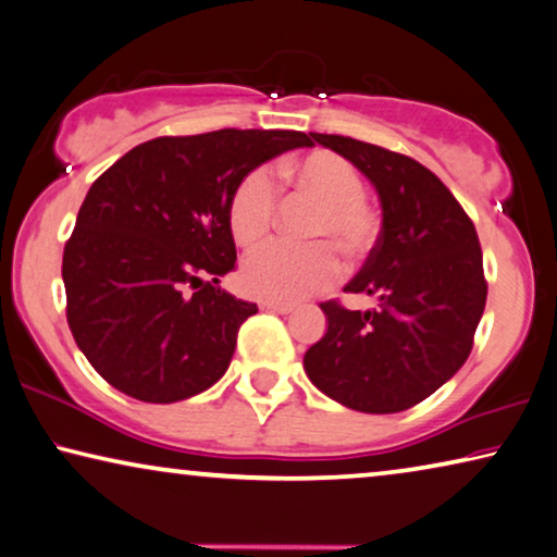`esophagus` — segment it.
Listing matches in <instances>:
<instances>
[{
	"instance_id": "obj_1",
	"label": "esophagus",
	"mask_w": 557,
	"mask_h": 557,
	"mask_svg": "<svg viewBox=\"0 0 557 557\" xmlns=\"http://www.w3.org/2000/svg\"><path fill=\"white\" fill-rule=\"evenodd\" d=\"M260 307H262V310H270V312H277V314L295 312V305H289V302H270V300H264V302H260Z\"/></svg>"
}]
</instances>
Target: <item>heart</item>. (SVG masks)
<instances>
[{"mask_svg":"<svg viewBox=\"0 0 557 557\" xmlns=\"http://www.w3.org/2000/svg\"><path fill=\"white\" fill-rule=\"evenodd\" d=\"M282 180L320 199V210L307 227L312 245L272 243L247 257L239 272L243 289L270 302H297L320 293L339 277V255L352 264L375 250L380 222L364 202V180L350 160L318 149L280 164ZM277 189L270 172L255 168L237 182L227 202V222L239 245L262 243L275 225Z\"/></svg>","mask_w":557,"mask_h":557,"instance_id":"heart-1","label":"heart"}]
</instances>
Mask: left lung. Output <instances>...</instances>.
I'll list each match as a JSON object with an SVG mask.
<instances>
[{"instance_id":"8db88e82","label":"left lung","mask_w":557,"mask_h":557,"mask_svg":"<svg viewBox=\"0 0 557 557\" xmlns=\"http://www.w3.org/2000/svg\"><path fill=\"white\" fill-rule=\"evenodd\" d=\"M314 143L350 160L380 195L383 230L345 293L375 307L322 302L327 332L305 372L332 400L360 412H400L462 368L487 300L475 225L435 172L412 157L343 135Z\"/></svg>"}]
</instances>
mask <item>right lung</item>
I'll return each mask as SVG.
<instances>
[{
    "label": "right lung",
    "mask_w": 557,
    "mask_h": 557,
    "mask_svg": "<svg viewBox=\"0 0 557 557\" xmlns=\"http://www.w3.org/2000/svg\"><path fill=\"white\" fill-rule=\"evenodd\" d=\"M289 129L157 137L99 174L64 245L66 322L89 364L120 393L177 403L230 368L239 325L257 312L218 287L235 270L232 189L287 149Z\"/></svg>",
    "instance_id": "obj_1"
}]
</instances>
